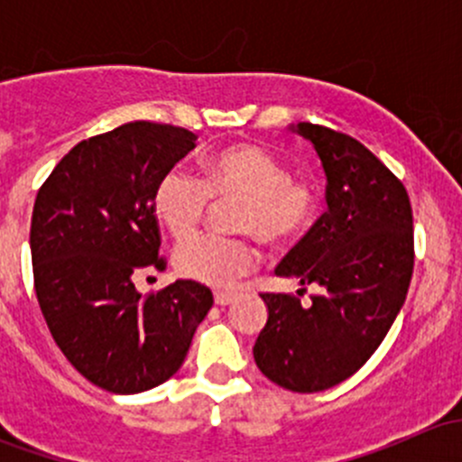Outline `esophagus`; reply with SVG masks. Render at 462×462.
<instances>
[{"label":"esophagus","mask_w":462,"mask_h":462,"mask_svg":"<svg viewBox=\"0 0 462 462\" xmlns=\"http://www.w3.org/2000/svg\"><path fill=\"white\" fill-rule=\"evenodd\" d=\"M214 301H217V306H227L235 301V295H232V292H217V295H214Z\"/></svg>","instance_id":"obj_1"}]
</instances>
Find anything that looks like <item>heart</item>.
Instances as JSON below:
<instances>
[{
  "label": "heart",
  "instance_id": "1",
  "mask_svg": "<svg viewBox=\"0 0 462 462\" xmlns=\"http://www.w3.org/2000/svg\"><path fill=\"white\" fill-rule=\"evenodd\" d=\"M212 199H239L232 226L261 241L283 245L310 230L319 209L313 180L291 176L286 162L259 144H232L203 162V179L174 167L158 183L153 209L171 236L183 239L201 226ZM259 263V250L245 236L197 235L174 250L183 277L230 288Z\"/></svg>",
  "mask_w": 462,
  "mask_h": 462
}]
</instances>
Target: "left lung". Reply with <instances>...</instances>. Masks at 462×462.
Here are the masks:
<instances>
[{
  "instance_id": "8db88e82",
  "label": "left lung",
  "mask_w": 462,
  "mask_h": 462,
  "mask_svg": "<svg viewBox=\"0 0 462 462\" xmlns=\"http://www.w3.org/2000/svg\"><path fill=\"white\" fill-rule=\"evenodd\" d=\"M326 171V209L277 265L319 286L313 304L263 292L268 321L254 362L268 380L318 393L356 374L398 318L413 274V214L402 180L356 138L300 123Z\"/></svg>"
}]
</instances>
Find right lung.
Listing matches in <instances>:
<instances>
[{"instance_id": "obj_1", "label": "right lung", "mask_w": 462, "mask_h": 462, "mask_svg": "<svg viewBox=\"0 0 462 462\" xmlns=\"http://www.w3.org/2000/svg\"><path fill=\"white\" fill-rule=\"evenodd\" d=\"M194 147L183 127L120 125L78 143L37 192L31 257L42 315L67 360L111 393L170 380L214 304L189 279L144 297L134 286L144 268H165L153 194Z\"/></svg>"}]
</instances>
